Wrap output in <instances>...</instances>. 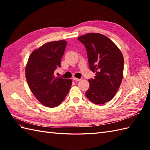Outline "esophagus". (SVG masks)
<instances>
[{"label":"esophagus","instance_id":"esophagus-1","mask_svg":"<svg viewBox=\"0 0 150 150\" xmlns=\"http://www.w3.org/2000/svg\"><path fill=\"white\" fill-rule=\"evenodd\" d=\"M73 79L75 81H80L81 80V79H77V78H75V77H73Z\"/></svg>","mask_w":150,"mask_h":150}]
</instances>
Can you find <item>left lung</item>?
I'll use <instances>...</instances> for the list:
<instances>
[{
	"mask_svg": "<svg viewBox=\"0 0 150 150\" xmlns=\"http://www.w3.org/2000/svg\"><path fill=\"white\" fill-rule=\"evenodd\" d=\"M87 51L90 68L95 73L88 80L86 96L92 103L103 104L115 95L122 82L124 58L115 44L104 35L90 33L78 37Z\"/></svg>",
	"mask_w": 150,
	"mask_h": 150,
	"instance_id": "1",
	"label": "left lung"
}]
</instances>
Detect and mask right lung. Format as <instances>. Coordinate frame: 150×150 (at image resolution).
<instances>
[{
	"instance_id": "1",
	"label": "right lung",
	"mask_w": 150,
	"mask_h": 150,
	"mask_svg": "<svg viewBox=\"0 0 150 150\" xmlns=\"http://www.w3.org/2000/svg\"><path fill=\"white\" fill-rule=\"evenodd\" d=\"M66 40L44 44L31 53L26 67V78L34 96L44 106L54 108L62 103L71 86L72 80L55 77L60 67Z\"/></svg>"
}]
</instances>
